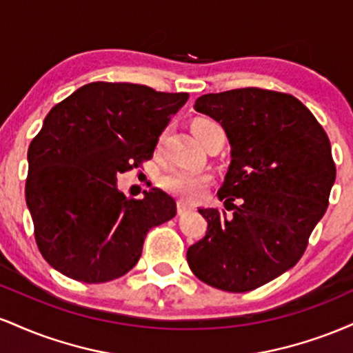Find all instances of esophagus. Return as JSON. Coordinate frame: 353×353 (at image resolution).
<instances>
[{"instance_id": "1", "label": "esophagus", "mask_w": 353, "mask_h": 353, "mask_svg": "<svg viewBox=\"0 0 353 353\" xmlns=\"http://www.w3.org/2000/svg\"><path fill=\"white\" fill-rule=\"evenodd\" d=\"M189 209H190V205H189V204H185L184 201H179V202H177V214H184V212H188Z\"/></svg>"}]
</instances>
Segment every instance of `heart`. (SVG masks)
<instances>
[{"label":"heart","mask_w":353,"mask_h":353,"mask_svg":"<svg viewBox=\"0 0 353 353\" xmlns=\"http://www.w3.org/2000/svg\"><path fill=\"white\" fill-rule=\"evenodd\" d=\"M217 125L208 119H199L194 123V134L197 139L209 128ZM161 185L165 190L181 197L184 201H197L205 194L210 185V176L199 169H169L161 176Z\"/></svg>","instance_id":"1"}]
</instances>
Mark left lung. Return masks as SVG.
<instances>
[{
  "label": "left lung",
  "instance_id": "8db88e82",
  "mask_svg": "<svg viewBox=\"0 0 353 353\" xmlns=\"http://www.w3.org/2000/svg\"><path fill=\"white\" fill-rule=\"evenodd\" d=\"M194 109L228 134L230 164L217 197L230 212L199 209L208 232L188 249V264L210 287L249 292L305 252L335 182L330 141L301 101L269 89L204 94Z\"/></svg>",
  "mask_w": 353,
  "mask_h": 353
}]
</instances>
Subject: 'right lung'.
Segmentation results:
<instances>
[{"label": "right lung", "instance_id": "1", "mask_svg": "<svg viewBox=\"0 0 353 353\" xmlns=\"http://www.w3.org/2000/svg\"><path fill=\"white\" fill-rule=\"evenodd\" d=\"M188 92L131 83H89L44 117L28 149L26 204L36 244L51 267L101 283L128 274L148 232L176 216L164 190L129 199L117 176L151 159Z\"/></svg>", "mask_w": 353, "mask_h": 353}]
</instances>
